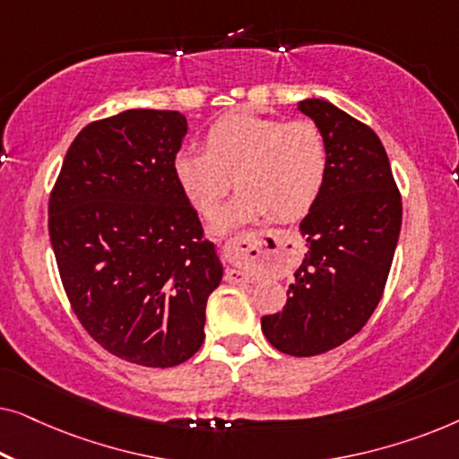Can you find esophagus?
Segmentation results:
<instances>
[{
  "instance_id": "esophagus-1",
  "label": "esophagus",
  "mask_w": 459,
  "mask_h": 459,
  "mask_svg": "<svg viewBox=\"0 0 459 459\" xmlns=\"http://www.w3.org/2000/svg\"><path fill=\"white\" fill-rule=\"evenodd\" d=\"M255 250L253 234H236L223 244V256L228 259V278L231 281H253V273L248 269L250 253Z\"/></svg>"
}]
</instances>
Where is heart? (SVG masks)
Here are the masks:
<instances>
[{"label":"heart","mask_w":459,"mask_h":459,"mask_svg":"<svg viewBox=\"0 0 459 459\" xmlns=\"http://www.w3.org/2000/svg\"><path fill=\"white\" fill-rule=\"evenodd\" d=\"M330 152L324 131L309 118L286 121L231 112L211 125L203 150H181L173 175L194 209L212 217L231 184L238 198L215 219L230 231L272 212L278 221L305 217L328 179Z\"/></svg>","instance_id":"b5f03b06"}]
</instances>
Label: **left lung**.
Instances as JSON below:
<instances>
[{
    "label": "left lung",
    "mask_w": 459,
    "mask_h": 459,
    "mask_svg": "<svg viewBox=\"0 0 459 459\" xmlns=\"http://www.w3.org/2000/svg\"><path fill=\"white\" fill-rule=\"evenodd\" d=\"M299 110L324 131L328 179L300 221L309 250L284 309L261 317V328L281 353L311 357L347 342L378 307L403 209L386 150L366 123L317 98Z\"/></svg>",
    "instance_id": "left-lung-1"
}]
</instances>
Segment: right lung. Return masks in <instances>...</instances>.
<instances>
[{
  "instance_id": "add662e5",
  "label": "right lung",
  "mask_w": 459,
  "mask_h": 459,
  "mask_svg": "<svg viewBox=\"0 0 459 459\" xmlns=\"http://www.w3.org/2000/svg\"><path fill=\"white\" fill-rule=\"evenodd\" d=\"M178 110H125L79 131L49 194V240L74 316L100 347L173 368L204 342L223 278L215 244L173 175Z\"/></svg>"
}]
</instances>
